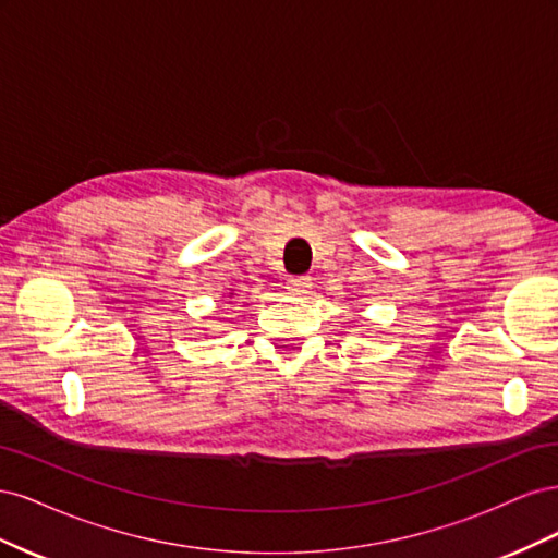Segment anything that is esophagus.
Instances as JSON below:
<instances>
[{
    "label": "esophagus",
    "instance_id": "1",
    "mask_svg": "<svg viewBox=\"0 0 558 558\" xmlns=\"http://www.w3.org/2000/svg\"><path fill=\"white\" fill-rule=\"evenodd\" d=\"M286 289L293 295H305L312 289V277H291L286 281Z\"/></svg>",
    "mask_w": 558,
    "mask_h": 558
}]
</instances>
